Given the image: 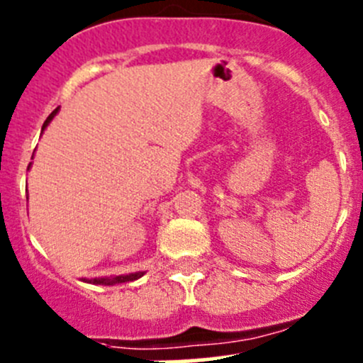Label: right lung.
<instances>
[{
	"label": "right lung",
	"instance_id": "right-lung-1",
	"mask_svg": "<svg viewBox=\"0 0 363 363\" xmlns=\"http://www.w3.org/2000/svg\"><path fill=\"white\" fill-rule=\"evenodd\" d=\"M60 112V107L56 108V111H52L49 117L45 119V123H43L42 126V131L45 130L47 126H49L50 121L56 117V113ZM29 167H31V163H29ZM28 167V168H29ZM145 272H131V274H123V276H111V277H94V279H86V277H82L80 281H84V283H91V284H101V286H113V284H119V283H130V281H137L140 279L142 276H144Z\"/></svg>",
	"mask_w": 363,
	"mask_h": 363
}]
</instances>
